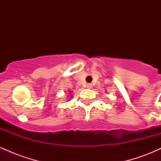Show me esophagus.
I'll return each mask as SVG.
<instances>
[{
    "instance_id": "obj_1",
    "label": "esophagus",
    "mask_w": 161,
    "mask_h": 161,
    "mask_svg": "<svg viewBox=\"0 0 161 161\" xmlns=\"http://www.w3.org/2000/svg\"><path fill=\"white\" fill-rule=\"evenodd\" d=\"M92 87V84H88V85H87V88H91Z\"/></svg>"
}]
</instances>
